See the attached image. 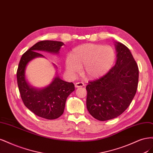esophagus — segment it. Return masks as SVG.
Segmentation results:
<instances>
[{
    "instance_id": "esophagus-1",
    "label": "esophagus",
    "mask_w": 153,
    "mask_h": 153,
    "mask_svg": "<svg viewBox=\"0 0 153 153\" xmlns=\"http://www.w3.org/2000/svg\"><path fill=\"white\" fill-rule=\"evenodd\" d=\"M85 86V83L83 82H77L75 84V86L76 88H79V87H82Z\"/></svg>"
}]
</instances>
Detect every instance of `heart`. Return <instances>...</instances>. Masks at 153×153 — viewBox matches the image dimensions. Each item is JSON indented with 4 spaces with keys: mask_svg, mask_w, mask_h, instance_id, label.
I'll return each mask as SVG.
<instances>
[{
    "mask_svg": "<svg viewBox=\"0 0 153 153\" xmlns=\"http://www.w3.org/2000/svg\"><path fill=\"white\" fill-rule=\"evenodd\" d=\"M116 59V53L109 45L85 44L75 48L65 62L67 71L75 74L82 67L86 77H100L109 71Z\"/></svg>",
    "mask_w": 153,
    "mask_h": 153,
    "instance_id": "obj_1",
    "label": "heart"
}]
</instances>
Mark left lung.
I'll return each mask as SVG.
<instances>
[{
  "instance_id": "8db88e82",
  "label": "left lung",
  "mask_w": 153,
  "mask_h": 153,
  "mask_svg": "<svg viewBox=\"0 0 153 153\" xmlns=\"http://www.w3.org/2000/svg\"><path fill=\"white\" fill-rule=\"evenodd\" d=\"M117 60L106 74L90 81L86 86V107L90 114L99 121L112 120L121 115L137 92L139 68L130 51L116 42Z\"/></svg>"
}]
</instances>
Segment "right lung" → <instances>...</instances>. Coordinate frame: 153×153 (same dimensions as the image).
<instances>
[{"mask_svg": "<svg viewBox=\"0 0 153 153\" xmlns=\"http://www.w3.org/2000/svg\"><path fill=\"white\" fill-rule=\"evenodd\" d=\"M63 45V43L60 41L37 42L22 55L17 70L18 86L24 105L36 116L48 120H55L62 115L68 96L75 90L74 85L56 77L48 86L37 90L28 85L25 78V70L32 59L43 56L38 51L58 53Z\"/></svg>", "mask_w": 153, "mask_h": 153, "instance_id": "obj_1", "label": "right lung"}]
</instances>
